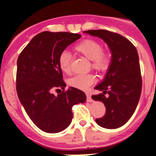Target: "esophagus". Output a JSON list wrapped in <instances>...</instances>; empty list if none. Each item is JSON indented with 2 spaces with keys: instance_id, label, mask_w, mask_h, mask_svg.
I'll list each match as a JSON object with an SVG mask.
<instances>
[{
  "instance_id": "1",
  "label": "esophagus",
  "mask_w": 156,
  "mask_h": 156,
  "mask_svg": "<svg viewBox=\"0 0 156 156\" xmlns=\"http://www.w3.org/2000/svg\"><path fill=\"white\" fill-rule=\"evenodd\" d=\"M86 95H87V101L88 102H91L92 98H91V95L90 94V93H86Z\"/></svg>"
}]
</instances>
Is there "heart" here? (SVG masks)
I'll return each mask as SVG.
<instances>
[{"instance_id": "obj_1", "label": "heart", "mask_w": 156, "mask_h": 156, "mask_svg": "<svg viewBox=\"0 0 156 156\" xmlns=\"http://www.w3.org/2000/svg\"><path fill=\"white\" fill-rule=\"evenodd\" d=\"M76 51L81 55L90 60L91 67L99 72H105L108 69L111 64V56L106 51L103 50L102 44L98 41L86 39L77 44L74 47ZM58 66L65 73H69L71 71V55L66 51H63L58 55ZM94 75L79 74L69 80L68 83L70 87L80 90H87L95 82Z\"/></svg>"}]
</instances>
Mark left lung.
Listing matches in <instances>:
<instances>
[{
	"label": "left lung",
	"instance_id": "obj_1",
	"mask_svg": "<svg viewBox=\"0 0 156 156\" xmlns=\"http://www.w3.org/2000/svg\"><path fill=\"white\" fill-rule=\"evenodd\" d=\"M100 37L109 47L112 61L104 80L94 87L101 93L92 95L94 100L104 103V116L96 119L99 126L115 129L132 116L140 99L142 80L137 51L126 37L105 30L85 31Z\"/></svg>",
	"mask_w": 156,
	"mask_h": 156
}]
</instances>
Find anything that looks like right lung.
<instances>
[{
  "instance_id": "1",
  "label": "right lung",
  "mask_w": 156,
  "mask_h": 156,
  "mask_svg": "<svg viewBox=\"0 0 156 156\" xmlns=\"http://www.w3.org/2000/svg\"><path fill=\"white\" fill-rule=\"evenodd\" d=\"M80 34L44 31L36 35L17 60L16 91L34 124L46 133H58L72 122V108L86 101L84 92L75 87L65 90L59 54ZM63 90L57 96L54 90Z\"/></svg>"
}]
</instances>
